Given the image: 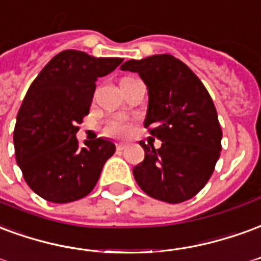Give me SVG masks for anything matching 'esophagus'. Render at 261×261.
Instances as JSON below:
<instances>
[{"label": "esophagus", "instance_id": "esophagus-1", "mask_svg": "<svg viewBox=\"0 0 261 261\" xmlns=\"http://www.w3.org/2000/svg\"><path fill=\"white\" fill-rule=\"evenodd\" d=\"M126 149V144H123V143H119L117 144V150L118 151H123V150Z\"/></svg>", "mask_w": 261, "mask_h": 261}]
</instances>
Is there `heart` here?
Returning a JSON list of instances; mask_svg holds the SVG:
<instances>
[{"label":"heart","instance_id":"heart-1","mask_svg":"<svg viewBox=\"0 0 261 261\" xmlns=\"http://www.w3.org/2000/svg\"><path fill=\"white\" fill-rule=\"evenodd\" d=\"M106 133L112 138H126L130 133V125L122 118H114L107 123Z\"/></svg>","mask_w":261,"mask_h":261}]
</instances>
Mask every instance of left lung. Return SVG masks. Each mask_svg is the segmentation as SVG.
I'll return each instance as SVG.
<instances>
[{
	"label": "left lung",
	"instance_id": "8db88e82",
	"mask_svg": "<svg viewBox=\"0 0 261 261\" xmlns=\"http://www.w3.org/2000/svg\"><path fill=\"white\" fill-rule=\"evenodd\" d=\"M149 90L144 128L161 140L140 142L144 160L133 168L140 189L157 200L182 203L204 188L221 151L222 130L208 91L189 66L170 54L123 62Z\"/></svg>",
	"mask_w": 261,
	"mask_h": 261
}]
</instances>
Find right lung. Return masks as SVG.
Returning <instances> with one entry per match:
<instances>
[{
	"label": "right lung",
	"instance_id": "add662e5",
	"mask_svg": "<svg viewBox=\"0 0 261 261\" xmlns=\"http://www.w3.org/2000/svg\"><path fill=\"white\" fill-rule=\"evenodd\" d=\"M122 61L65 50L30 85L16 117L13 146L26 184L40 197L69 203L94 189L115 144L98 138L82 147L76 125L89 114L97 77L111 73Z\"/></svg>",
	"mask_w": 261,
	"mask_h": 261
}]
</instances>
